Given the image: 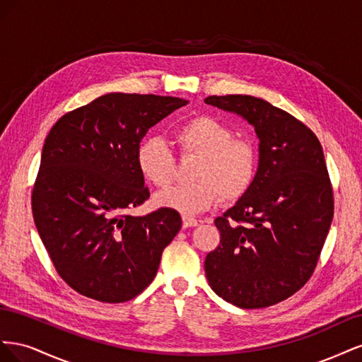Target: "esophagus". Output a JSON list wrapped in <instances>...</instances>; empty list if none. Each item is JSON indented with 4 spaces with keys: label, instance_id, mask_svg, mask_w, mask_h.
I'll list each match as a JSON object with an SVG mask.
<instances>
[{
    "label": "esophagus",
    "instance_id": "1",
    "mask_svg": "<svg viewBox=\"0 0 362 362\" xmlns=\"http://www.w3.org/2000/svg\"><path fill=\"white\" fill-rule=\"evenodd\" d=\"M196 225H198V221H196L193 216H187V214L182 216V228H193Z\"/></svg>",
    "mask_w": 362,
    "mask_h": 362
}]
</instances>
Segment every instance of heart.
<instances>
[{"instance_id":"1","label":"heart","mask_w":362,"mask_h":362,"mask_svg":"<svg viewBox=\"0 0 362 362\" xmlns=\"http://www.w3.org/2000/svg\"><path fill=\"white\" fill-rule=\"evenodd\" d=\"M182 152L199 156L193 184H181L156 194V204L182 214L211 208L218 198L234 202L245 196L257 175V151L247 140L234 139L231 127L210 116L196 117L177 131ZM137 164L144 177L157 187L173 178L175 157L158 136L146 137L137 148Z\"/></svg>"}]
</instances>
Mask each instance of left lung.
Masks as SVG:
<instances>
[{
	"instance_id": "obj_1",
	"label": "left lung",
	"mask_w": 362,
	"mask_h": 362,
	"mask_svg": "<svg viewBox=\"0 0 362 362\" xmlns=\"http://www.w3.org/2000/svg\"><path fill=\"white\" fill-rule=\"evenodd\" d=\"M205 104L254 127V184L217 217L221 245L205 258L213 291L238 308L290 298L313 275L332 223L334 196L319 139L298 119L250 95L208 96Z\"/></svg>"
}]
</instances>
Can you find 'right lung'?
Wrapping results in <instances>:
<instances>
[{
  "instance_id": "right-lung-1",
  "label": "right lung",
  "mask_w": 362,
  "mask_h": 362,
  "mask_svg": "<svg viewBox=\"0 0 362 362\" xmlns=\"http://www.w3.org/2000/svg\"><path fill=\"white\" fill-rule=\"evenodd\" d=\"M189 101L107 93L62 116L42 149L33 217L54 267L75 291L100 302L136 298L154 279L181 216L128 210L149 198L137 148L148 129Z\"/></svg>"
}]
</instances>
